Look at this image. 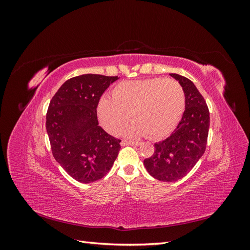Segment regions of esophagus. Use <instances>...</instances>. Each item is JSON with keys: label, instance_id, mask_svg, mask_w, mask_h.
<instances>
[{"label": "esophagus", "instance_id": "obj_1", "mask_svg": "<svg viewBox=\"0 0 250 250\" xmlns=\"http://www.w3.org/2000/svg\"><path fill=\"white\" fill-rule=\"evenodd\" d=\"M140 142H137V141H127V140H123L122 142H121V145L122 146H125V145H132V146H139L140 145Z\"/></svg>", "mask_w": 250, "mask_h": 250}]
</instances>
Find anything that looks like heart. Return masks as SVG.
<instances>
[{"instance_id":"heart-1","label":"heart","mask_w":250,"mask_h":250,"mask_svg":"<svg viewBox=\"0 0 250 250\" xmlns=\"http://www.w3.org/2000/svg\"><path fill=\"white\" fill-rule=\"evenodd\" d=\"M185 105V90L177 80L151 78L118 83L112 98L101 97L97 112L102 126L111 134H117L131 115L133 123L126 129L128 135L161 139L176 127Z\"/></svg>"}]
</instances>
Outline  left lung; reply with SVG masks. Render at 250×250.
<instances>
[{
	"mask_svg": "<svg viewBox=\"0 0 250 250\" xmlns=\"http://www.w3.org/2000/svg\"><path fill=\"white\" fill-rule=\"evenodd\" d=\"M184 87L186 109L169 138L154 144V153L144 165L151 176L171 183L185 177L207 149L209 111L194 83L178 74H170Z\"/></svg>",
	"mask_w": 250,
	"mask_h": 250,
	"instance_id": "1",
	"label": "left lung"
}]
</instances>
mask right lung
Here are the masks:
<instances>
[{"mask_svg":"<svg viewBox=\"0 0 250 250\" xmlns=\"http://www.w3.org/2000/svg\"><path fill=\"white\" fill-rule=\"evenodd\" d=\"M118 76L84 74L66 80L50 101L46 127L53 156L71 177L88 184L104 177L121 140L98 124L100 97Z\"/></svg>","mask_w":250,"mask_h":250,"instance_id":"obj_1","label":"right lung"}]
</instances>
